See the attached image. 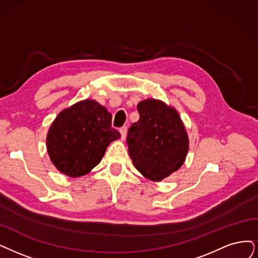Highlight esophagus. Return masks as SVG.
<instances>
[{
    "label": "esophagus",
    "instance_id": "34e87169",
    "mask_svg": "<svg viewBox=\"0 0 258 258\" xmlns=\"http://www.w3.org/2000/svg\"><path fill=\"white\" fill-rule=\"evenodd\" d=\"M119 132H120V137H121V140L123 141L126 139V136H127V127H121L119 129Z\"/></svg>",
    "mask_w": 258,
    "mask_h": 258
}]
</instances>
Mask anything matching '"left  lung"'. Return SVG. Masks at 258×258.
<instances>
[{
    "label": "left lung",
    "instance_id": "8db88e82",
    "mask_svg": "<svg viewBox=\"0 0 258 258\" xmlns=\"http://www.w3.org/2000/svg\"><path fill=\"white\" fill-rule=\"evenodd\" d=\"M137 108L140 119L132 123L127 137L129 156L143 177L160 182L185 162L187 131L176 108L160 99L142 100Z\"/></svg>",
    "mask_w": 258,
    "mask_h": 258
}]
</instances>
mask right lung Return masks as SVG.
Returning a JSON list of instances; mask_svg holds the SVG:
<instances>
[{
	"mask_svg": "<svg viewBox=\"0 0 258 258\" xmlns=\"http://www.w3.org/2000/svg\"><path fill=\"white\" fill-rule=\"evenodd\" d=\"M111 113L94 99L63 109L51 122L46 149L54 166L71 178L85 176L99 164L108 146L120 138Z\"/></svg>",
	"mask_w": 258,
	"mask_h": 258,
	"instance_id": "obj_1",
	"label": "right lung"
}]
</instances>
